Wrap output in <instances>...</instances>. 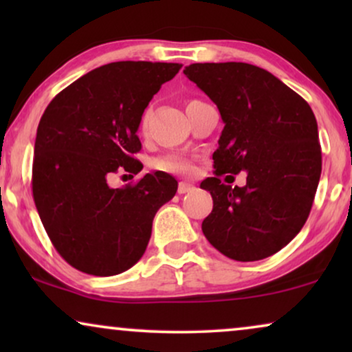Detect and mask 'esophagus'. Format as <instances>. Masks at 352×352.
Wrapping results in <instances>:
<instances>
[{"mask_svg": "<svg viewBox=\"0 0 352 352\" xmlns=\"http://www.w3.org/2000/svg\"><path fill=\"white\" fill-rule=\"evenodd\" d=\"M194 190V186L192 184H187V182H179V186H177V194H187V192Z\"/></svg>", "mask_w": 352, "mask_h": 352, "instance_id": "1", "label": "esophagus"}]
</instances>
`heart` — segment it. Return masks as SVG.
Returning <instances> with one entry per match:
<instances>
[{"label":"heart","mask_w":352,"mask_h":352,"mask_svg":"<svg viewBox=\"0 0 352 352\" xmlns=\"http://www.w3.org/2000/svg\"><path fill=\"white\" fill-rule=\"evenodd\" d=\"M148 113L146 112L141 118V126L144 128L147 123ZM151 166L157 171L163 173H173V175H184V173L190 171V162L187 160L186 157L182 155H175V153H170V155L157 157L151 162Z\"/></svg>","instance_id":"heart-1"}]
</instances>
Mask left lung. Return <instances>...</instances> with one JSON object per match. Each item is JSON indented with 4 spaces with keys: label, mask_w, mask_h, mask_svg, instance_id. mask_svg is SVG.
<instances>
[{
    "label": "left lung",
    "mask_w": 352,
    "mask_h": 352,
    "mask_svg": "<svg viewBox=\"0 0 352 352\" xmlns=\"http://www.w3.org/2000/svg\"><path fill=\"white\" fill-rule=\"evenodd\" d=\"M184 75L218 105L224 129L214 177L201 181L213 210L201 230L235 261L277 253L305 226L319 186L322 152L309 104L267 70L245 62L190 64ZM248 173L243 188L219 176Z\"/></svg>",
    "instance_id": "left-lung-1"
}]
</instances>
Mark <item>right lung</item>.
Listing matches in <instances>:
<instances>
[{
    "label": "right lung",
    "instance_id": "obj_1",
    "mask_svg": "<svg viewBox=\"0 0 352 352\" xmlns=\"http://www.w3.org/2000/svg\"><path fill=\"white\" fill-rule=\"evenodd\" d=\"M181 64L122 60L91 70L60 91L36 129L32 189L52 245L70 266L117 276L146 252L153 216L175 197L163 171L113 189V173L138 175V129L146 107Z\"/></svg>",
    "mask_w": 352,
    "mask_h": 352
}]
</instances>
